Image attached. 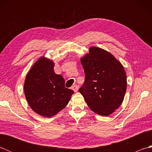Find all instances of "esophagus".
<instances>
[{"instance_id":"1","label":"esophagus","mask_w":152,"mask_h":152,"mask_svg":"<svg viewBox=\"0 0 152 152\" xmlns=\"http://www.w3.org/2000/svg\"><path fill=\"white\" fill-rule=\"evenodd\" d=\"M78 89H79L78 86L77 85H74V86H72V89L73 90L74 92H76L78 90Z\"/></svg>"}]
</instances>
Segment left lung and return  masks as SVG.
<instances>
[{
	"mask_svg": "<svg viewBox=\"0 0 152 152\" xmlns=\"http://www.w3.org/2000/svg\"><path fill=\"white\" fill-rule=\"evenodd\" d=\"M80 61L86 80L80 93L93 112L110 115L124 99L127 76L124 66L109 51L96 46L90 48Z\"/></svg>",
	"mask_w": 152,
	"mask_h": 152,
	"instance_id": "1",
	"label": "left lung"
}]
</instances>
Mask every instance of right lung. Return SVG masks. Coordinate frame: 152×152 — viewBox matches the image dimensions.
I'll return each mask as SVG.
<instances>
[{
    "instance_id": "add662e5",
    "label": "right lung",
    "mask_w": 152,
    "mask_h": 152,
    "mask_svg": "<svg viewBox=\"0 0 152 152\" xmlns=\"http://www.w3.org/2000/svg\"><path fill=\"white\" fill-rule=\"evenodd\" d=\"M53 61L42 56L28 71L24 93L28 105L37 114L51 118L68 104L72 90L64 87V80L54 71Z\"/></svg>"
}]
</instances>
